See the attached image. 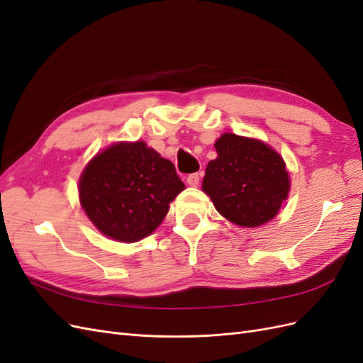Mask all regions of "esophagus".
I'll return each mask as SVG.
<instances>
[{
    "label": "esophagus",
    "instance_id": "obj_1",
    "mask_svg": "<svg viewBox=\"0 0 363 363\" xmlns=\"http://www.w3.org/2000/svg\"><path fill=\"white\" fill-rule=\"evenodd\" d=\"M186 182H188V184L192 186V188H195V186H199V183H200V175L199 174H189L188 179H186Z\"/></svg>",
    "mask_w": 363,
    "mask_h": 363
}]
</instances>
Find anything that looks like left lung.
<instances>
[{"label":"left lung","instance_id":"1","mask_svg":"<svg viewBox=\"0 0 363 363\" xmlns=\"http://www.w3.org/2000/svg\"><path fill=\"white\" fill-rule=\"evenodd\" d=\"M218 157L207 163L203 191L216 211L239 227H259L276 216L288 199L286 163L265 142L224 133Z\"/></svg>","mask_w":363,"mask_h":363}]
</instances>
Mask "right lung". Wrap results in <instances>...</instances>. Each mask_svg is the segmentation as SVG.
<instances>
[{
  "label": "right lung",
  "instance_id": "add662e5",
  "mask_svg": "<svg viewBox=\"0 0 363 363\" xmlns=\"http://www.w3.org/2000/svg\"><path fill=\"white\" fill-rule=\"evenodd\" d=\"M184 189L172 162L145 142H118L91 159L79 182L80 204L100 232L138 242L162 224Z\"/></svg>",
  "mask_w": 363,
  "mask_h": 363
}]
</instances>
